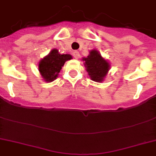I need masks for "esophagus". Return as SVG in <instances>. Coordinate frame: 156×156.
I'll list each match as a JSON object with an SVG mask.
<instances>
[{
	"label": "esophagus",
	"mask_w": 156,
	"mask_h": 156,
	"mask_svg": "<svg viewBox=\"0 0 156 156\" xmlns=\"http://www.w3.org/2000/svg\"><path fill=\"white\" fill-rule=\"evenodd\" d=\"M73 56H74V58L78 59V57H79V52H78V51H74V52H73Z\"/></svg>",
	"instance_id": "obj_1"
}]
</instances>
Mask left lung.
<instances>
[{
    "mask_svg": "<svg viewBox=\"0 0 156 156\" xmlns=\"http://www.w3.org/2000/svg\"><path fill=\"white\" fill-rule=\"evenodd\" d=\"M83 60L85 61L87 71L89 73L91 80L98 83L102 82L110 66L108 61H105L96 50L90 51V55Z\"/></svg>",
    "mask_w": 156,
    "mask_h": 156,
    "instance_id": "1",
    "label": "left lung"
}]
</instances>
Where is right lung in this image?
<instances>
[{
  "label": "right lung",
  "mask_w": 156,
  "mask_h": 156,
  "mask_svg": "<svg viewBox=\"0 0 156 156\" xmlns=\"http://www.w3.org/2000/svg\"><path fill=\"white\" fill-rule=\"evenodd\" d=\"M72 59L69 54H60L56 49H52L47 56L42 59L39 64V70L46 82L56 79L61 67L66 61Z\"/></svg>",
  "instance_id": "obj_1"
}]
</instances>
